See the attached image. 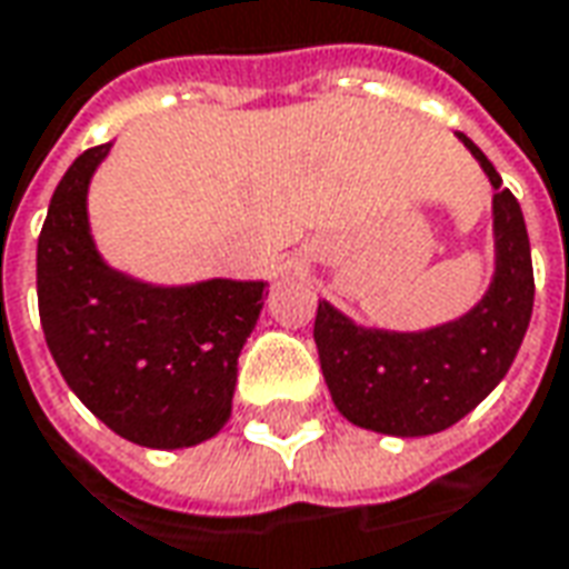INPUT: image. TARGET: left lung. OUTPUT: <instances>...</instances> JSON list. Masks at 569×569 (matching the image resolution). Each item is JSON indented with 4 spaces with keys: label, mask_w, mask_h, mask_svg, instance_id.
<instances>
[{
    "label": "left lung",
    "mask_w": 569,
    "mask_h": 569,
    "mask_svg": "<svg viewBox=\"0 0 569 569\" xmlns=\"http://www.w3.org/2000/svg\"><path fill=\"white\" fill-rule=\"evenodd\" d=\"M461 144L487 172L492 194V278L468 312L421 331L352 322L319 300L316 347L337 411L356 427L387 437H430L461 421L499 387L532 316V260L517 198L477 144Z\"/></svg>",
    "instance_id": "left-lung-1"
}]
</instances>
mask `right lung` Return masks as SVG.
Segmentation results:
<instances>
[{
    "label": "right lung",
    "mask_w": 569,
    "mask_h": 569,
    "mask_svg": "<svg viewBox=\"0 0 569 569\" xmlns=\"http://www.w3.org/2000/svg\"><path fill=\"white\" fill-rule=\"evenodd\" d=\"M108 151L111 142L82 151L54 188L37 244L39 322L98 421L144 449H188L232 418L266 281L154 284L113 269L89 226V186Z\"/></svg>",
    "instance_id": "obj_1"
}]
</instances>
